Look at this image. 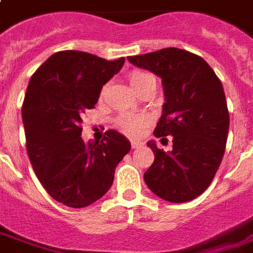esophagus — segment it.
<instances>
[{
    "label": "esophagus",
    "instance_id": "obj_1",
    "mask_svg": "<svg viewBox=\"0 0 253 253\" xmlns=\"http://www.w3.org/2000/svg\"><path fill=\"white\" fill-rule=\"evenodd\" d=\"M130 146H132V149L140 147L142 146V142H139V140H130Z\"/></svg>",
    "mask_w": 253,
    "mask_h": 253
}]
</instances>
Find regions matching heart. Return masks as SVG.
Listing matches in <instances>:
<instances>
[{"label":"heart","mask_w":253,"mask_h":253,"mask_svg":"<svg viewBox=\"0 0 253 253\" xmlns=\"http://www.w3.org/2000/svg\"><path fill=\"white\" fill-rule=\"evenodd\" d=\"M152 74L145 72V71H132L129 74V82L133 86V89H136L140 83L146 81L147 78H152ZM118 126L126 135H132V136H138L140 135L143 129L146 128L149 124V118L146 115H138L130 114V113H125V114L120 115L118 118Z\"/></svg>","instance_id":"1"}]
</instances>
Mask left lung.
Returning a JSON list of instances; mask_svg holds the SVG:
<instances>
[{"label": "left lung", "mask_w": 253, "mask_h": 253, "mask_svg": "<svg viewBox=\"0 0 253 253\" xmlns=\"http://www.w3.org/2000/svg\"><path fill=\"white\" fill-rule=\"evenodd\" d=\"M128 61L162 78L166 103L153 133L162 140L172 136L171 152L147 143L154 162L143 175L145 182L164 201H192L211 184L224 156L230 115L223 84L205 59L181 48Z\"/></svg>", "instance_id": "1"}]
</instances>
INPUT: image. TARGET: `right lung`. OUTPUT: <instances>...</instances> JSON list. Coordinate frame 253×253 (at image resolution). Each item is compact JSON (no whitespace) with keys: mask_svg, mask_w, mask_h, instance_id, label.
<instances>
[{"mask_svg":"<svg viewBox=\"0 0 253 253\" xmlns=\"http://www.w3.org/2000/svg\"><path fill=\"white\" fill-rule=\"evenodd\" d=\"M125 58L107 61L89 52L52 54L32 75L22 106L26 150L47 194L79 209L113 185L117 164L130 150L128 139L108 129L100 142L82 140V115L97 103L103 84Z\"/></svg>","mask_w":253,"mask_h":253,"instance_id":"obj_1","label":"right lung"}]
</instances>
